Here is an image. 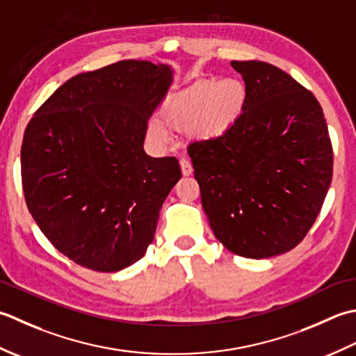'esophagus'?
<instances>
[{
  "label": "esophagus",
  "mask_w": 356,
  "mask_h": 356,
  "mask_svg": "<svg viewBox=\"0 0 356 356\" xmlns=\"http://www.w3.org/2000/svg\"><path fill=\"white\" fill-rule=\"evenodd\" d=\"M179 165H181V172H183L184 177H188V175H192V173H193L192 164H191V161H188L187 158H181Z\"/></svg>",
  "instance_id": "esophagus-1"
}]
</instances>
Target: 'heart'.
Segmentation results:
<instances>
[{
    "label": "heart",
    "instance_id": "1",
    "mask_svg": "<svg viewBox=\"0 0 356 356\" xmlns=\"http://www.w3.org/2000/svg\"><path fill=\"white\" fill-rule=\"evenodd\" d=\"M248 90L235 78L222 81L202 79L179 90L165 101L161 118L165 127L188 130L193 141L206 143L226 135L244 111ZM150 135L156 141H164L168 135L161 126L150 127Z\"/></svg>",
    "mask_w": 356,
    "mask_h": 356
}]
</instances>
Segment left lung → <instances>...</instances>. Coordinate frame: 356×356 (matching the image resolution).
Segmentation results:
<instances>
[{
    "label": "left lung",
    "instance_id": "8db88e82",
    "mask_svg": "<svg viewBox=\"0 0 356 356\" xmlns=\"http://www.w3.org/2000/svg\"><path fill=\"white\" fill-rule=\"evenodd\" d=\"M248 99L226 135L188 146L202 209L235 255L292 250L315 222L332 183L333 152L314 93L264 61H232Z\"/></svg>",
    "mask_w": 356,
    "mask_h": 356
}]
</instances>
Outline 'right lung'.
Listing matches in <instances>:
<instances>
[{
  "label": "right lung",
  "mask_w": 356,
  "mask_h": 356,
  "mask_svg": "<svg viewBox=\"0 0 356 356\" xmlns=\"http://www.w3.org/2000/svg\"><path fill=\"white\" fill-rule=\"evenodd\" d=\"M172 81L165 64L118 61L72 76L29 121L21 146L29 212L74 263L118 272L154 241L181 169L175 156L152 158L143 144Z\"/></svg>",
  "instance_id": "obj_1"
}]
</instances>
